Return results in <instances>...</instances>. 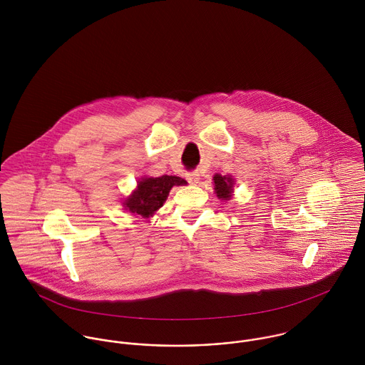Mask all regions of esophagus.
Listing matches in <instances>:
<instances>
[{
	"mask_svg": "<svg viewBox=\"0 0 365 365\" xmlns=\"http://www.w3.org/2000/svg\"><path fill=\"white\" fill-rule=\"evenodd\" d=\"M187 180H188V182H191V184H197V182L200 181V174H198L197 171L188 173V174H187Z\"/></svg>",
	"mask_w": 365,
	"mask_h": 365,
	"instance_id": "esophagus-1",
	"label": "esophagus"
}]
</instances>
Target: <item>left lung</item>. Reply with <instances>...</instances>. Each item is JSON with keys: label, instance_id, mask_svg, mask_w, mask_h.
<instances>
[{"label": "left lung", "instance_id": "1", "mask_svg": "<svg viewBox=\"0 0 365 365\" xmlns=\"http://www.w3.org/2000/svg\"><path fill=\"white\" fill-rule=\"evenodd\" d=\"M215 182V192L219 200H230L232 197V187H233V180L230 177H225L220 174H216L213 177Z\"/></svg>", "mask_w": 365, "mask_h": 365}]
</instances>
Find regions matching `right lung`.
Listing matches in <instances>:
<instances>
[{
  "mask_svg": "<svg viewBox=\"0 0 365 365\" xmlns=\"http://www.w3.org/2000/svg\"><path fill=\"white\" fill-rule=\"evenodd\" d=\"M185 180L175 175H161L157 178H143L138 184V190L123 204L129 212L149 217L157 209L161 208L170 190L174 185H184Z\"/></svg>",
  "mask_w": 365,
  "mask_h": 365,
  "instance_id": "right-lung-1",
  "label": "right lung"
}]
</instances>
